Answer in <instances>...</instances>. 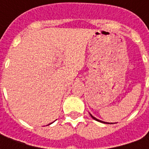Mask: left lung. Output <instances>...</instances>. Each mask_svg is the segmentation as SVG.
<instances>
[{"instance_id": "1", "label": "left lung", "mask_w": 149, "mask_h": 149, "mask_svg": "<svg viewBox=\"0 0 149 149\" xmlns=\"http://www.w3.org/2000/svg\"><path fill=\"white\" fill-rule=\"evenodd\" d=\"M90 116H92V117H93V119H94V120H97V121H99V122H102V123H107V124H109V123H108V122H104V121H101V120H98V119L95 118V117H94L93 116V115H91V114H90Z\"/></svg>"}]
</instances>
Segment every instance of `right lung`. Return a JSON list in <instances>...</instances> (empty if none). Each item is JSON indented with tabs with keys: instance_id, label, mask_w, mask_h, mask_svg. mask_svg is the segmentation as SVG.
I'll return each instance as SVG.
<instances>
[{
	"instance_id": "1",
	"label": "right lung",
	"mask_w": 149,
	"mask_h": 149,
	"mask_svg": "<svg viewBox=\"0 0 149 149\" xmlns=\"http://www.w3.org/2000/svg\"><path fill=\"white\" fill-rule=\"evenodd\" d=\"M49 125H50V124H49Z\"/></svg>"
}]
</instances>
